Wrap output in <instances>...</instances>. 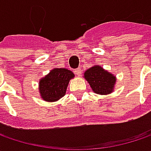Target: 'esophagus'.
<instances>
[{
	"instance_id": "esophagus-1",
	"label": "esophagus",
	"mask_w": 151,
	"mask_h": 151,
	"mask_svg": "<svg viewBox=\"0 0 151 151\" xmlns=\"http://www.w3.org/2000/svg\"><path fill=\"white\" fill-rule=\"evenodd\" d=\"M81 68H78L77 70H75V74L76 75V76H81Z\"/></svg>"
}]
</instances>
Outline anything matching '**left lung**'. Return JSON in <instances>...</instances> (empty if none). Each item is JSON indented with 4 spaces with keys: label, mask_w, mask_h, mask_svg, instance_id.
<instances>
[{
    "label": "left lung",
    "mask_w": 151,
    "mask_h": 151,
    "mask_svg": "<svg viewBox=\"0 0 151 151\" xmlns=\"http://www.w3.org/2000/svg\"><path fill=\"white\" fill-rule=\"evenodd\" d=\"M84 76L95 93L106 95L113 91L116 78L101 67H91L85 72Z\"/></svg>",
    "instance_id": "8db88e82"
}]
</instances>
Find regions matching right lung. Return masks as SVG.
Returning a JSON list of instances; mask_svg holds the SVG:
<instances>
[{
	"instance_id": "add662e5",
	"label": "right lung",
	"mask_w": 151,
	"mask_h": 151,
	"mask_svg": "<svg viewBox=\"0 0 151 151\" xmlns=\"http://www.w3.org/2000/svg\"><path fill=\"white\" fill-rule=\"evenodd\" d=\"M74 74L67 69H54L39 82V91L44 101H55L65 96Z\"/></svg>"
}]
</instances>
